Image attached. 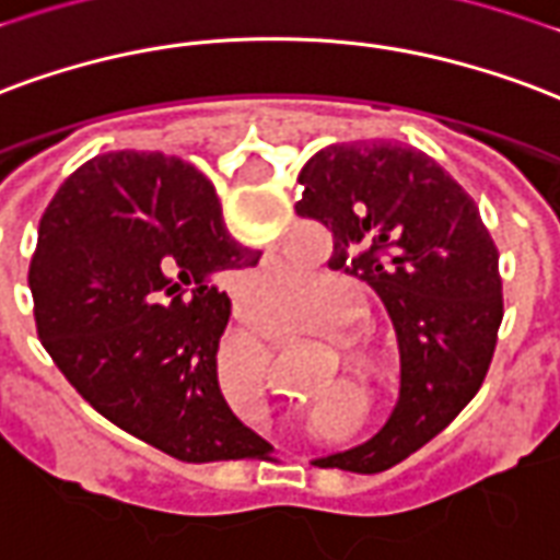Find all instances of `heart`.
I'll list each match as a JSON object with an SVG mask.
<instances>
[{"label": "heart", "mask_w": 560, "mask_h": 560, "mask_svg": "<svg viewBox=\"0 0 560 560\" xmlns=\"http://www.w3.org/2000/svg\"><path fill=\"white\" fill-rule=\"evenodd\" d=\"M326 284V276L312 272V269H293V267H279V269H264L255 279L248 281V302L258 308V312H281L293 302L312 300L320 293ZM364 312L362 293L355 291L350 281H338L332 291L326 293L317 308V326L329 329V332H347ZM338 347L347 355L350 368H355V374L368 380V383L383 385L392 376V353L380 347V343L355 341L350 335H338L335 338Z\"/></svg>", "instance_id": "obj_1"}]
</instances>
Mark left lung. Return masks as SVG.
Masks as SVG:
<instances>
[{
	"mask_svg": "<svg viewBox=\"0 0 560 560\" xmlns=\"http://www.w3.org/2000/svg\"><path fill=\"white\" fill-rule=\"evenodd\" d=\"M296 213L332 231L329 267L368 281L400 343V395L383 430L332 454L338 469L395 466L457 418L499 338V252L457 180L392 142L329 144L302 165Z\"/></svg>",
	"mask_w": 560,
	"mask_h": 560,
	"instance_id": "left-lung-1",
	"label": "left lung"
}]
</instances>
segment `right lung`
<instances>
[{
	"label": "right lung",
	"instance_id": "obj_1",
	"mask_svg": "<svg viewBox=\"0 0 560 560\" xmlns=\"http://www.w3.org/2000/svg\"><path fill=\"white\" fill-rule=\"evenodd\" d=\"M231 237L213 186L165 153H101L61 184L28 267L40 343L112 424L184 463L252 459L267 442L219 388Z\"/></svg>",
	"mask_w": 560,
	"mask_h": 560
}]
</instances>
